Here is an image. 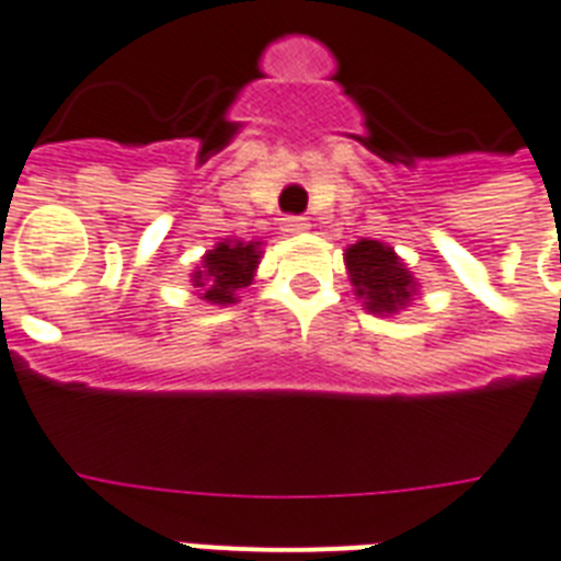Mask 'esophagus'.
Segmentation results:
<instances>
[{
    "mask_svg": "<svg viewBox=\"0 0 561 561\" xmlns=\"http://www.w3.org/2000/svg\"><path fill=\"white\" fill-rule=\"evenodd\" d=\"M282 231H285V234H306V231H309V222L302 217H285L282 219Z\"/></svg>",
    "mask_w": 561,
    "mask_h": 561,
    "instance_id": "esophagus-1",
    "label": "esophagus"
}]
</instances>
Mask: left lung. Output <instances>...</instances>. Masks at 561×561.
Segmentation results:
<instances>
[{
    "instance_id": "left-lung-1",
    "label": "left lung",
    "mask_w": 561,
    "mask_h": 561,
    "mask_svg": "<svg viewBox=\"0 0 561 561\" xmlns=\"http://www.w3.org/2000/svg\"><path fill=\"white\" fill-rule=\"evenodd\" d=\"M344 267L356 300H363L365 312L375 318H396L416 300V276L389 243L359 238L344 249Z\"/></svg>"
}]
</instances>
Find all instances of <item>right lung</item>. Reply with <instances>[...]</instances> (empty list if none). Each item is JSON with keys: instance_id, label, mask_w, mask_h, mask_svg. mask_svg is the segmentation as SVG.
I'll use <instances>...</instances> for the list:
<instances>
[{"instance_id": "right-lung-1", "label": "right lung", "mask_w": 561, "mask_h": 561, "mask_svg": "<svg viewBox=\"0 0 561 561\" xmlns=\"http://www.w3.org/2000/svg\"><path fill=\"white\" fill-rule=\"evenodd\" d=\"M261 240L222 238L214 249H207L198 267L190 273L193 288L210 306H231L238 302V291L255 279L261 264Z\"/></svg>"}]
</instances>
